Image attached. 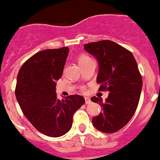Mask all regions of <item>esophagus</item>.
<instances>
[{"instance_id":"34e87169","label":"esophagus","mask_w":160,"mask_h":160,"mask_svg":"<svg viewBox=\"0 0 160 160\" xmlns=\"http://www.w3.org/2000/svg\"><path fill=\"white\" fill-rule=\"evenodd\" d=\"M85 104L86 105L90 104V103H91V99H90L89 98H88V97H85Z\"/></svg>"}]
</instances>
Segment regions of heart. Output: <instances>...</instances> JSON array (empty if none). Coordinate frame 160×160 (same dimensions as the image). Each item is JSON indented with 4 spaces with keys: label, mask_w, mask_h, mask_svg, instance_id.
<instances>
[{
    "label": "heart",
    "mask_w": 160,
    "mask_h": 160,
    "mask_svg": "<svg viewBox=\"0 0 160 160\" xmlns=\"http://www.w3.org/2000/svg\"><path fill=\"white\" fill-rule=\"evenodd\" d=\"M78 64H79V65H83V64L87 63V62H90V61H92V58L89 57V56L86 55H81L79 57H78Z\"/></svg>",
    "instance_id": "b5f03b06"
}]
</instances>
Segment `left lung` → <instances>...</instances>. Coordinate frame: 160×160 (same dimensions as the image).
Listing matches in <instances>:
<instances>
[{
    "mask_svg": "<svg viewBox=\"0 0 160 160\" xmlns=\"http://www.w3.org/2000/svg\"><path fill=\"white\" fill-rule=\"evenodd\" d=\"M84 49L98 62V90L110 92L105 102L98 97L91 98L102 107L92 123L103 132H116L129 122L139 104L142 79L136 61L131 52L112 41L85 44Z\"/></svg>",
    "mask_w": 160,
    "mask_h": 160,
    "instance_id": "obj_1",
    "label": "left lung"
}]
</instances>
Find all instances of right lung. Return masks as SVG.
<instances>
[{"label":"right lung","mask_w":160,"mask_h":160,"mask_svg":"<svg viewBox=\"0 0 160 160\" xmlns=\"http://www.w3.org/2000/svg\"><path fill=\"white\" fill-rule=\"evenodd\" d=\"M69 48L47 49L31 56L20 68L15 96L24 115L38 131L59 137L72 128L74 113L85 98L72 95L59 100L56 81L63 73Z\"/></svg>","instance_id":"right-lung-1"}]
</instances>
